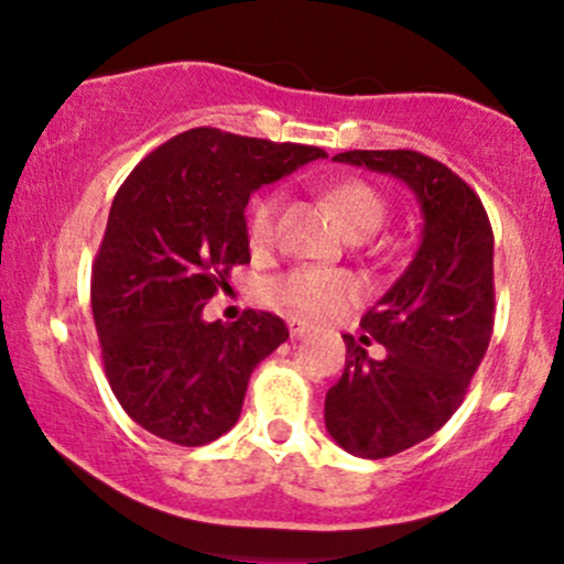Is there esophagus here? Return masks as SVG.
Masks as SVG:
<instances>
[{
  "mask_svg": "<svg viewBox=\"0 0 564 564\" xmlns=\"http://www.w3.org/2000/svg\"><path fill=\"white\" fill-rule=\"evenodd\" d=\"M288 326H290V334H293V337H304V334H310V328H312L310 323L301 321V317H290Z\"/></svg>",
  "mask_w": 564,
  "mask_h": 564,
  "instance_id": "obj_1",
  "label": "esophagus"
}]
</instances>
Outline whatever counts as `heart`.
<instances>
[{
  "label": "heart",
  "instance_id": "obj_1",
  "mask_svg": "<svg viewBox=\"0 0 564 564\" xmlns=\"http://www.w3.org/2000/svg\"><path fill=\"white\" fill-rule=\"evenodd\" d=\"M328 205L337 214L339 225L354 241L370 238L387 219V199L372 183L361 177H343L326 188ZM282 194L269 192L258 197L247 216V236L254 249H265L276 236ZM265 299L288 306L306 317H332L359 299V282L345 271L299 269L280 280L265 282Z\"/></svg>",
  "mask_w": 564,
  "mask_h": 564
}]
</instances>
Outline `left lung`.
Listing matches in <instances>:
<instances>
[{
	"label": "left lung",
	"instance_id": "obj_1",
	"mask_svg": "<svg viewBox=\"0 0 564 564\" xmlns=\"http://www.w3.org/2000/svg\"><path fill=\"white\" fill-rule=\"evenodd\" d=\"M334 161L387 172L416 194L422 243L361 317L381 362L343 334L345 370L326 392V431L359 458H389L431 438L464 403L494 334V230L482 203L442 161L416 150H348Z\"/></svg>",
	"mask_w": 564,
	"mask_h": 564
}]
</instances>
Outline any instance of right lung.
I'll return each mask as SVG.
<instances>
[{
	"mask_svg": "<svg viewBox=\"0 0 564 564\" xmlns=\"http://www.w3.org/2000/svg\"><path fill=\"white\" fill-rule=\"evenodd\" d=\"M315 159L326 150L192 128L117 188L93 263V317L111 392L153 436L203 447L230 431L252 370L290 337L271 312L205 323L203 306L249 263V194Z\"/></svg>",
	"mask_w": 564,
	"mask_h": 564,
	"instance_id": "add662e5",
	"label": "right lung"
}]
</instances>
